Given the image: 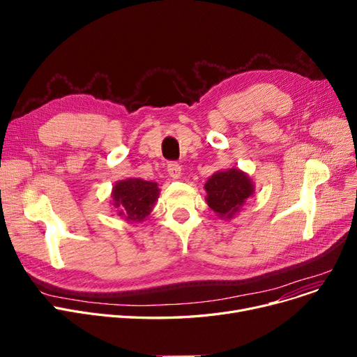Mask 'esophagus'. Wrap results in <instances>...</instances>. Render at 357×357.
Returning a JSON list of instances; mask_svg holds the SVG:
<instances>
[{
  "instance_id": "34e87169",
  "label": "esophagus",
  "mask_w": 357,
  "mask_h": 357,
  "mask_svg": "<svg viewBox=\"0 0 357 357\" xmlns=\"http://www.w3.org/2000/svg\"><path fill=\"white\" fill-rule=\"evenodd\" d=\"M167 172L174 179H179L182 175V167L178 162H169L167 163Z\"/></svg>"
}]
</instances>
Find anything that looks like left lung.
Instances as JSON below:
<instances>
[{
  "mask_svg": "<svg viewBox=\"0 0 357 357\" xmlns=\"http://www.w3.org/2000/svg\"><path fill=\"white\" fill-rule=\"evenodd\" d=\"M207 204L218 215L231 218L253 194V183L246 174L233 167L214 174L207 183Z\"/></svg>",
  "mask_w": 357,
  "mask_h": 357,
  "instance_id": "left-lung-1",
  "label": "left lung"
}]
</instances>
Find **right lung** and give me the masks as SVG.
<instances>
[{
  "label": "right lung",
  "mask_w": 357,
  "mask_h": 357,
  "mask_svg": "<svg viewBox=\"0 0 357 357\" xmlns=\"http://www.w3.org/2000/svg\"><path fill=\"white\" fill-rule=\"evenodd\" d=\"M158 195V183L142 179L120 181L112 191L114 205L128 221H143L152 211Z\"/></svg>",
  "instance_id": "add662e5"
}]
</instances>
